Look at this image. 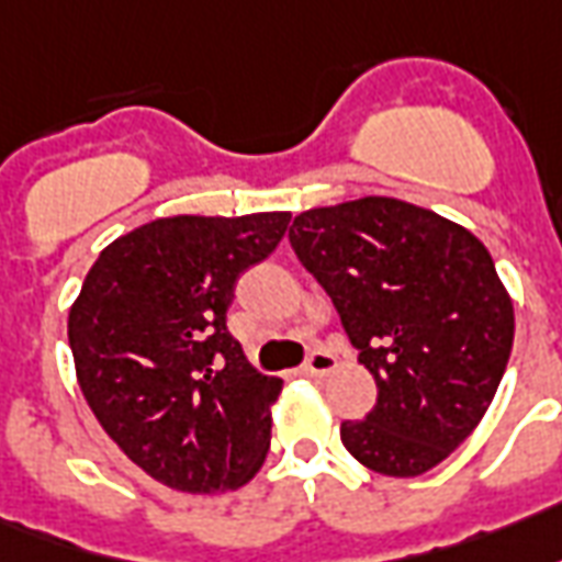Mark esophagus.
<instances>
[{
	"label": "esophagus",
	"mask_w": 562,
	"mask_h": 562,
	"mask_svg": "<svg viewBox=\"0 0 562 562\" xmlns=\"http://www.w3.org/2000/svg\"><path fill=\"white\" fill-rule=\"evenodd\" d=\"M302 371L308 376H326L335 371V356L329 353V350H323V347H317V350H311L308 359H305V366H302Z\"/></svg>",
	"instance_id": "34e87169"
}]
</instances>
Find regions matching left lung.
<instances>
[{"instance_id": "obj_1", "label": "left lung", "mask_w": 562, "mask_h": 562, "mask_svg": "<svg viewBox=\"0 0 562 562\" xmlns=\"http://www.w3.org/2000/svg\"><path fill=\"white\" fill-rule=\"evenodd\" d=\"M290 245L376 383L341 443L383 476L428 473L473 434L509 362L515 311L488 248L395 196L308 209Z\"/></svg>"}]
</instances>
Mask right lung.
Wrapping results in <instances>:
<instances>
[{
	"label": "right lung",
	"instance_id": "right-lung-1",
	"mask_svg": "<svg viewBox=\"0 0 562 562\" xmlns=\"http://www.w3.org/2000/svg\"><path fill=\"white\" fill-rule=\"evenodd\" d=\"M286 224L290 212L149 221L98 254L71 305L86 404L167 488L224 494L263 467L281 380L245 359L227 308L241 272L276 251Z\"/></svg>",
	"mask_w": 562,
	"mask_h": 562
}]
</instances>
